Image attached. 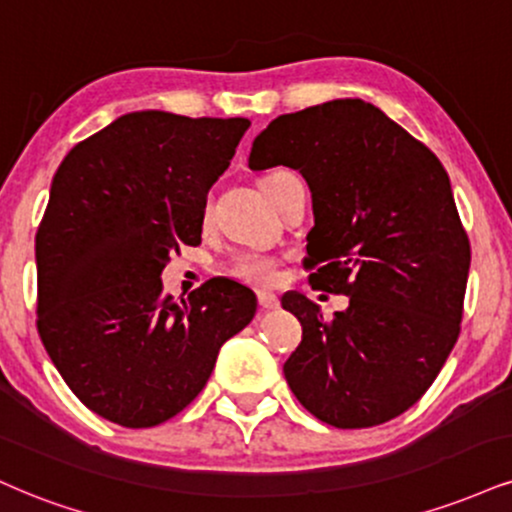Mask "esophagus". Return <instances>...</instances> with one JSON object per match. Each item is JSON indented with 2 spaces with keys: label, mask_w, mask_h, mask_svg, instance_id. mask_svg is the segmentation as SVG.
I'll use <instances>...</instances> for the list:
<instances>
[{
  "label": "esophagus",
  "mask_w": 512,
  "mask_h": 512,
  "mask_svg": "<svg viewBox=\"0 0 512 512\" xmlns=\"http://www.w3.org/2000/svg\"><path fill=\"white\" fill-rule=\"evenodd\" d=\"M257 300H260V307L262 310H279V298H276L274 293H269V291H260L257 293Z\"/></svg>",
  "instance_id": "obj_1"
}]
</instances>
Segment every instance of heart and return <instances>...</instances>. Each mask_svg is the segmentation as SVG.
<instances>
[{
	"mask_svg": "<svg viewBox=\"0 0 512 512\" xmlns=\"http://www.w3.org/2000/svg\"><path fill=\"white\" fill-rule=\"evenodd\" d=\"M291 176L288 171H272L262 178L264 193H272V188L281 178ZM229 274L233 279L255 283V286H269L276 279V262L267 255H257V252H245V255H238L236 260L229 264Z\"/></svg>",
	"mask_w": 512,
	"mask_h": 512,
	"instance_id": "heart-1",
	"label": "heart"
}]
</instances>
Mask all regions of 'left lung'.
I'll return each mask as SVG.
<instances>
[{"instance_id": "left-lung-1", "label": "left lung", "mask_w": 512, "mask_h": 512, "mask_svg": "<svg viewBox=\"0 0 512 512\" xmlns=\"http://www.w3.org/2000/svg\"><path fill=\"white\" fill-rule=\"evenodd\" d=\"M298 169L310 186L312 288L350 305L324 319L303 293L283 310L303 341L283 365L295 398L338 429L384 424L420 400L458 341L470 240L436 155L374 104L283 114L252 143V171Z\"/></svg>"}]
</instances>
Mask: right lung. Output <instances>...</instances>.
<instances>
[{"label": "right lung", "mask_w": 512, "mask_h": 512, "mask_svg": "<svg viewBox=\"0 0 512 512\" xmlns=\"http://www.w3.org/2000/svg\"><path fill=\"white\" fill-rule=\"evenodd\" d=\"M248 119L123 114L78 143L49 188L35 236L38 331L85 408L143 429L205 389L219 348L252 322L257 300L229 279L181 303L162 269L197 245L207 193L229 169Z\"/></svg>", "instance_id": "add662e5"}]
</instances>
